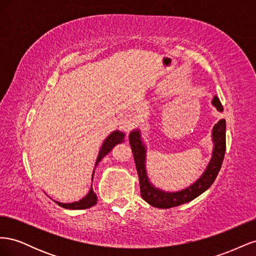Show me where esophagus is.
Returning <instances> with one entry per match:
<instances>
[{
  "instance_id": "34e87169",
  "label": "esophagus",
  "mask_w": 256,
  "mask_h": 256,
  "mask_svg": "<svg viewBox=\"0 0 256 256\" xmlns=\"http://www.w3.org/2000/svg\"><path fill=\"white\" fill-rule=\"evenodd\" d=\"M136 122V120L134 118H132V116H131V115H127L126 118H125V120H124L122 128L125 129V131H127V132H129V131L134 127Z\"/></svg>"
}]
</instances>
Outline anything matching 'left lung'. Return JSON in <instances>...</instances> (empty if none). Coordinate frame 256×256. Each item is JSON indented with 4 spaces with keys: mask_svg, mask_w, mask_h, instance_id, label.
Wrapping results in <instances>:
<instances>
[{
    "mask_svg": "<svg viewBox=\"0 0 256 256\" xmlns=\"http://www.w3.org/2000/svg\"><path fill=\"white\" fill-rule=\"evenodd\" d=\"M212 104L216 108V111H219L220 113L223 112V106L219 98L216 95L212 99ZM226 124L224 118L220 120L212 127V141L214 143V147L212 157L207 166L194 182H192L191 184L187 186V187L178 191H166L164 189L156 187L150 182L146 168L147 146L144 142V138H142L141 129L136 128L131 131L129 134V141L131 148H132L134 152L138 178H140L142 198L154 207L171 208L188 203L190 200H194L196 198L202 194L203 192H205L212 184L221 168L226 147Z\"/></svg>",
    "mask_w": 256,
    "mask_h": 256,
    "instance_id": "left-lung-1",
    "label": "left lung"
}]
</instances>
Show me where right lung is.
<instances>
[{"label": "right lung", "instance_id": "1", "mask_svg": "<svg viewBox=\"0 0 256 256\" xmlns=\"http://www.w3.org/2000/svg\"><path fill=\"white\" fill-rule=\"evenodd\" d=\"M126 138V134L122 132L120 130H114L108 136L104 141L100 147V150L98 152V157L96 159V164H95V168L94 171H92V180H94V174H95V170L98 166V164L100 161L102 160V158H104L108 154H109L114 146H116L118 144H120L122 142H125ZM58 205H60V207L66 208V209H74V210H79V209H86L90 208L92 206H94L97 204V196L96 193L94 192V189H92V184L90 186V189L88 192V194L83 196L82 198H80L79 200H74V202L72 203H62V202H58V200H53Z\"/></svg>", "mask_w": 256, "mask_h": 256}]
</instances>
